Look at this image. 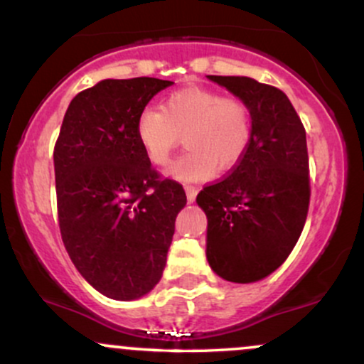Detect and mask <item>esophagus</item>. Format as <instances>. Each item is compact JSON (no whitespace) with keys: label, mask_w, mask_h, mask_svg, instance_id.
Here are the masks:
<instances>
[{"label":"esophagus","mask_w":364,"mask_h":364,"mask_svg":"<svg viewBox=\"0 0 364 364\" xmlns=\"http://www.w3.org/2000/svg\"><path fill=\"white\" fill-rule=\"evenodd\" d=\"M185 190H186V198H188V202H190V203L195 202L196 193H198V190H196V188L191 186V185H186Z\"/></svg>","instance_id":"obj_1"}]
</instances>
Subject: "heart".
Listing matches in <instances>:
<instances>
[{"label":"heart","instance_id":"obj_1","mask_svg":"<svg viewBox=\"0 0 364 364\" xmlns=\"http://www.w3.org/2000/svg\"><path fill=\"white\" fill-rule=\"evenodd\" d=\"M135 132L145 156L156 166L169 164L183 135L188 150L171 168V174L196 181L210 178L217 168H235L243 159L252 141L253 119L243 99L188 87L169 94L161 111H141Z\"/></svg>","mask_w":364,"mask_h":364}]
</instances>
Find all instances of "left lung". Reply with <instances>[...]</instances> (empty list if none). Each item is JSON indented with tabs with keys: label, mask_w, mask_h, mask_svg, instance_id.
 Here are the masks:
<instances>
[{
	"label": "left lung",
	"mask_w": 364,
	"mask_h": 364,
	"mask_svg": "<svg viewBox=\"0 0 364 364\" xmlns=\"http://www.w3.org/2000/svg\"><path fill=\"white\" fill-rule=\"evenodd\" d=\"M208 78L248 104L253 132L243 159L196 196L208 220L207 260L225 281L255 282L286 262L306 223V132L277 87L248 77Z\"/></svg>",
	"instance_id": "left-lung-1"
}]
</instances>
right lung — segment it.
I'll list each match as a JSON object with an SVG mask.
<instances>
[{
  "label": "right lung",
  "mask_w": 364,
  "mask_h": 364,
  "mask_svg": "<svg viewBox=\"0 0 364 364\" xmlns=\"http://www.w3.org/2000/svg\"><path fill=\"white\" fill-rule=\"evenodd\" d=\"M171 83L107 78L78 92L54 145L61 240L83 279L112 299H136L161 281L186 205L183 185L152 168L135 132Z\"/></svg>",
  "instance_id": "add662e5"
}]
</instances>
